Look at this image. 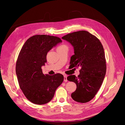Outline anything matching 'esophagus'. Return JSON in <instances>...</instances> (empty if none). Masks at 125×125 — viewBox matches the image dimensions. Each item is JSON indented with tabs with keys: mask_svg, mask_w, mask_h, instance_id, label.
Here are the masks:
<instances>
[{
	"mask_svg": "<svg viewBox=\"0 0 125 125\" xmlns=\"http://www.w3.org/2000/svg\"><path fill=\"white\" fill-rule=\"evenodd\" d=\"M67 76L66 75H63V80L65 82H67Z\"/></svg>",
	"mask_w": 125,
	"mask_h": 125,
	"instance_id": "34e87169",
	"label": "esophagus"
}]
</instances>
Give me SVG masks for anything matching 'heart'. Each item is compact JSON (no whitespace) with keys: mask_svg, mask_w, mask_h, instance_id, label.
<instances>
[{"mask_svg":"<svg viewBox=\"0 0 125 125\" xmlns=\"http://www.w3.org/2000/svg\"><path fill=\"white\" fill-rule=\"evenodd\" d=\"M65 46V45H62V46Z\"/></svg>","mask_w":125,"mask_h":125,"instance_id":"obj_1","label":"heart"}]
</instances>
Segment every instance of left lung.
<instances>
[{
    "mask_svg": "<svg viewBox=\"0 0 125 125\" xmlns=\"http://www.w3.org/2000/svg\"><path fill=\"white\" fill-rule=\"evenodd\" d=\"M73 47L70 66L81 67L78 77L70 75L67 80L77 85L71 97L77 102L86 103L95 96L103 83L106 71L103 46L96 36L85 31L75 32L62 37Z\"/></svg>",
    "mask_w": 125,
    "mask_h": 125,
    "instance_id": "1",
    "label": "left lung"
}]
</instances>
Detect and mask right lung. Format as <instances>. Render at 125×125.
Instances as JSON below:
<instances>
[{
    "label": "right lung",
    "mask_w": 125,
    "mask_h": 125,
    "mask_svg": "<svg viewBox=\"0 0 125 125\" xmlns=\"http://www.w3.org/2000/svg\"><path fill=\"white\" fill-rule=\"evenodd\" d=\"M62 42L56 36L34 35L25 42L19 54L16 67L19 84L26 99L34 104L50 102L63 81L62 74H44L42 70L47 62V52Z\"/></svg>",
    "instance_id": "obj_1"
}]
</instances>
